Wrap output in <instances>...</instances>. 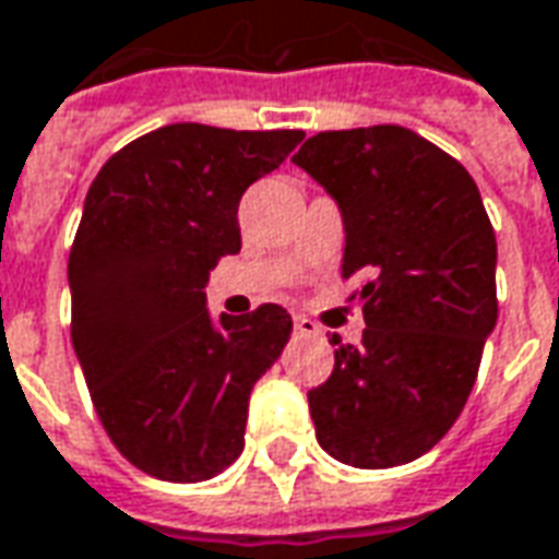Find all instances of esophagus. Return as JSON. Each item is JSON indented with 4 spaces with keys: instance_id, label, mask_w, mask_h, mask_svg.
Here are the masks:
<instances>
[{
    "instance_id": "obj_1",
    "label": "esophagus",
    "mask_w": 559,
    "mask_h": 559,
    "mask_svg": "<svg viewBox=\"0 0 559 559\" xmlns=\"http://www.w3.org/2000/svg\"><path fill=\"white\" fill-rule=\"evenodd\" d=\"M295 335H301V338L320 335V325L313 323V320H307V317H295Z\"/></svg>"
}]
</instances>
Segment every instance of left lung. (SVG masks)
<instances>
[{
  "label": "left lung",
  "mask_w": 559,
  "mask_h": 559,
  "mask_svg": "<svg viewBox=\"0 0 559 559\" xmlns=\"http://www.w3.org/2000/svg\"><path fill=\"white\" fill-rule=\"evenodd\" d=\"M338 202L341 276L362 344L307 393L317 440L350 467L415 462L455 425L496 329V230L467 168L403 126L320 131L292 156Z\"/></svg>",
  "instance_id": "left-lung-1"
}]
</instances>
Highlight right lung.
Listing matches in <instances>:
<instances>
[{
  "mask_svg": "<svg viewBox=\"0 0 559 559\" xmlns=\"http://www.w3.org/2000/svg\"><path fill=\"white\" fill-rule=\"evenodd\" d=\"M301 131L175 122L114 153L70 249L73 350L114 445L156 480L218 477L246 445L249 396L292 317L261 305L212 320L209 271L242 246L236 209Z\"/></svg>",
  "mask_w": 559,
  "mask_h": 559,
  "instance_id": "obj_1",
  "label": "right lung"
}]
</instances>
